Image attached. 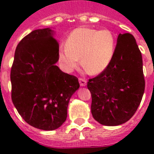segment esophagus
Segmentation results:
<instances>
[{
	"mask_svg": "<svg viewBox=\"0 0 154 154\" xmlns=\"http://www.w3.org/2000/svg\"><path fill=\"white\" fill-rule=\"evenodd\" d=\"M79 84L80 86L83 87V86H86L87 85V80L83 78H79Z\"/></svg>",
	"mask_w": 154,
	"mask_h": 154,
	"instance_id": "esophagus-1",
	"label": "esophagus"
}]
</instances>
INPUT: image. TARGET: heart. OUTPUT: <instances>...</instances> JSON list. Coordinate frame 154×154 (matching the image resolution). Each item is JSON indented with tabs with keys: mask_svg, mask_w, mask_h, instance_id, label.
<instances>
[{
	"mask_svg": "<svg viewBox=\"0 0 154 154\" xmlns=\"http://www.w3.org/2000/svg\"><path fill=\"white\" fill-rule=\"evenodd\" d=\"M116 48L115 35L110 30L79 28L72 31L61 45L59 57L64 69L73 71L81 64L92 75L105 71L110 64Z\"/></svg>",
	"mask_w": 154,
	"mask_h": 154,
	"instance_id": "heart-1",
	"label": "heart"
}]
</instances>
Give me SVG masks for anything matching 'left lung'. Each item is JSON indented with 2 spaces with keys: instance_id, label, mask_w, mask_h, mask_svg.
I'll return each instance as SVG.
<instances>
[{
  "instance_id": "1",
  "label": "left lung",
  "mask_w": 154,
  "mask_h": 154,
  "mask_svg": "<svg viewBox=\"0 0 154 154\" xmlns=\"http://www.w3.org/2000/svg\"><path fill=\"white\" fill-rule=\"evenodd\" d=\"M142 57L134 37L119 34L109 67L87 82L91 114L104 126H119L137 111L145 91Z\"/></svg>"
}]
</instances>
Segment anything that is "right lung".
<instances>
[{
  "instance_id": "1",
  "label": "right lung",
  "mask_w": 154,
  "mask_h": 154,
  "mask_svg": "<svg viewBox=\"0 0 154 154\" xmlns=\"http://www.w3.org/2000/svg\"><path fill=\"white\" fill-rule=\"evenodd\" d=\"M59 43L50 28L32 31L17 45L11 68V96L22 119L33 127L56 130L66 121L78 78L56 65Z\"/></svg>"
}]
</instances>
